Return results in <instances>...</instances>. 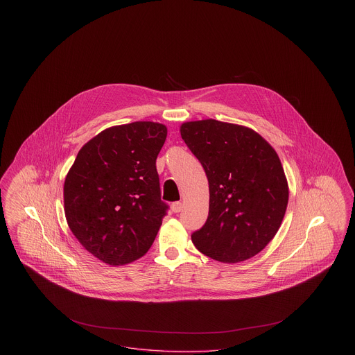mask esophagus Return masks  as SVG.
<instances>
[{
  "label": "esophagus",
  "mask_w": 355,
  "mask_h": 355,
  "mask_svg": "<svg viewBox=\"0 0 355 355\" xmlns=\"http://www.w3.org/2000/svg\"><path fill=\"white\" fill-rule=\"evenodd\" d=\"M182 207H183L182 202H173L171 205V209H172L173 213H179L182 210Z\"/></svg>",
  "instance_id": "1"
}]
</instances>
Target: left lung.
<instances>
[{
	"label": "left lung",
	"mask_w": 355,
	"mask_h": 355,
	"mask_svg": "<svg viewBox=\"0 0 355 355\" xmlns=\"http://www.w3.org/2000/svg\"><path fill=\"white\" fill-rule=\"evenodd\" d=\"M180 135L209 182V216L191 235L196 248L225 263L263 250L288 203L277 153L252 128L213 119L183 123Z\"/></svg>",
	"instance_id": "1"
}]
</instances>
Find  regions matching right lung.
<instances>
[{
  "mask_svg": "<svg viewBox=\"0 0 355 355\" xmlns=\"http://www.w3.org/2000/svg\"><path fill=\"white\" fill-rule=\"evenodd\" d=\"M166 127L135 121L103 130L76 155L64 183L67 223L80 245L119 266L148 253L166 214L155 159Z\"/></svg>",
  "mask_w": 355,
  "mask_h": 355,
  "instance_id": "add662e5",
  "label": "right lung"
}]
</instances>
